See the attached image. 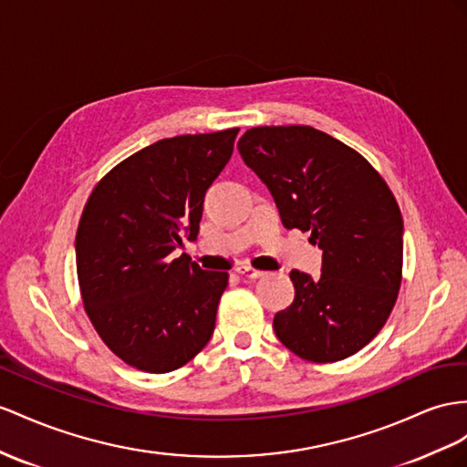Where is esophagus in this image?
Masks as SVG:
<instances>
[{
    "label": "esophagus",
    "instance_id": "obj_1",
    "mask_svg": "<svg viewBox=\"0 0 467 467\" xmlns=\"http://www.w3.org/2000/svg\"><path fill=\"white\" fill-rule=\"evenodd\" d=\"M234 272L238 274V276H243V278H250V280L260 278L262 274H265V272H260V270H256V268H253V266H248V265H238V266L234 268Z\"/></svg>",
    "mask_w": 467,
    "mask_h": 467
}]
</instances>
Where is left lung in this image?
I'll return each instance as SVG.
<instances>
[{
  "instance_id": "8db88e82",
  "label": "left lung",
  "mask_w": 467,
  "mask_h": 467,
  "mask_svg": "<svg viewBox=\"0 0 467 467\" xmlns=\"http://www.w3.org/2000/svg\"><path fill=\"white\" fill-rule=\"evenodd\" d=\"M285 229L324 250L321 276L292 270L294 302L274 316L278 339L312 363L343 361L387 324L402 282V214L361 153L312 126H258L238 140Z\"/></svg>"
}]
</instances>
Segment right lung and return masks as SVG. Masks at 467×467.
<instances>
[{"instance_id": "1", "label": "right lung", "mask_w": 467, "mask_h": 467, "mask_svg": "<svg viewBox=\"0 0 467 467\" xmlns=\"http://www.w3.org/2000/svg\"><path fill=\"white\" fill-rule=\"evenodd\" d=\"M238 128L175 136L136 151L106 173L77 231L82 304L116 357L170 373L209 343L226 272L171 258L199 233L202 197L233 155Z\"/></svg>"}]
</instances>
